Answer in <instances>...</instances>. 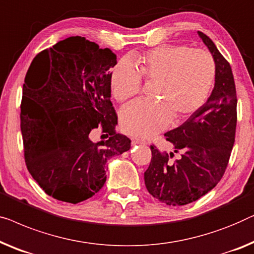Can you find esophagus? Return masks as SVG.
<instances>
[{
	"label": "esophagus",
	"mask_w": 254,
	"mask_h": 254,
	"mask_svg": "<svg viewBox=\"0 0 254 254\" xmlns=\"http://www.w3.org/2000/svg\"><path fill=\"white\" fill-rule=\"evenodd\" d=\"M131 144L136 145V144H146L145 141H143V139H139V138H131Z\"/></svg>",
	"instance_id": "34e87169"
}]
</instances>
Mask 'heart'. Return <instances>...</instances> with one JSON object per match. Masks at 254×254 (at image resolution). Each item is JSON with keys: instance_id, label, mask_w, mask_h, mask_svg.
I'll return each mask as SVG.
<instances>
[{"instance_id": "b5f03b06", "label": "heart", "mask_w": 254, "mask_h": 254, "mask_svg": "<svg viewBox=\"0 0 254 254\" xmlns=\"http://www.w3.org/2000/svg\"><path fill=\"white\" fill-rule=\"evenodd\" d=\"M134 65L121 61L111 72V89L117 101L125 102L139 94L142 78L154 83L153 102H134L120 113L126 134L148 137L170 124L192 116L211 90L215 78V62L203 49L188 46L161 45L134 56Z\"/></svg>"}]
</instances>
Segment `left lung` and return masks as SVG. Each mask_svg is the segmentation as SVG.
Listing matches in <instances>:
<instances>
[{"label":"left lung","mask_w":254,"mask_h":254,"mask_svg":"<svg viewBox=\"0 0 254 254\" xmlns=\"http://www.w3.org/2000/svg\"><path fill=\"white\" fill-rule=\"evenodd\" d=\"M198 35L215 62L211 96L190 118L165 136L174 152L161 153L151 145L152 158L144 173L145 187L161 203L171 206L199 199L222 179L235 142L237 96L234 75L226 58L206 34ZM180 152L175 162L170 158Z\"/></svg>","instance_id":"8db88e82"}]
</instances>
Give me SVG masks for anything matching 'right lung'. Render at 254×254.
Listing matches in <instances>:
<instances>
[{"mask_svg": "<svg viewBox=\"0 0 254 254\" xmlns=\"http://www.w3.org/2000/svg\"><path fill=\"white\" fill-rule=\"evenodd\" d=\"M117 56L81 36L41 51L25 76L20 128L28 172L55 199L76 204L106 181L110 158L130 149L111 103ZM101 124L106 140L93 142Z\"/></svg>", "mask_w": 254, "mask_h": 254, "instance_id": "1", "label": "right lung"}]
</instances>
